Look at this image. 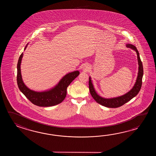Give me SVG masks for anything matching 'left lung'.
<instances>
[{
    "label": "left lung",
    "instance_id": "obj_1",
    "mask_svg": "<svg viewBox=\"0 0 156 156\" xmlns=\"http://www.w3.org/2000/svg\"><path fill=\"white\" fill-rule=\"evenodd\" d=\"M126 46L136 51V52L137 53L138 61V65H139L138 74L136 80V83L134 87H133L132 89L129 91L128 93H126L123 96L112 98V99L103 98L96 94L93 87V83H91V78L89 77V86L90 93L94 98V99L95 100L97 103H99V104L103 106L108 107V108H116L122 106L124 104L128 102L134 97H135L138 94L140 90L141 89L142 84L143 75V68L142 62L139 56V52L137 49L136 48V47L132 44H126Z\"/></svg>",
    "mask_w": 156,
    "mask_h": 156
}]
</instances>
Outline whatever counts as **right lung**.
<instances>
[{
  "label": "right lung",
  "instance_id": "add662e5",
  "mask_svg": "<svg viewBox=\"0 0 156 156\" xmlns=\"http://www.w3.org/2000/svg\"><path fill=\"white\" fill-rule=\"evenodd\" d=\"M27 46V44L24 50ZM22 57L23 53L20 55L17 64V84L20 91L31 103L37 106L47 107L54 106L61 103L66 96L67 87L73 80L78 76L79 71H76L67 74L60 80L57 85L49 91L36 92L29 89L22 81L20 73V63Z\"/></svg>",
  "mask_w": 156,
  "mask_h": 156
}]
</instances>
